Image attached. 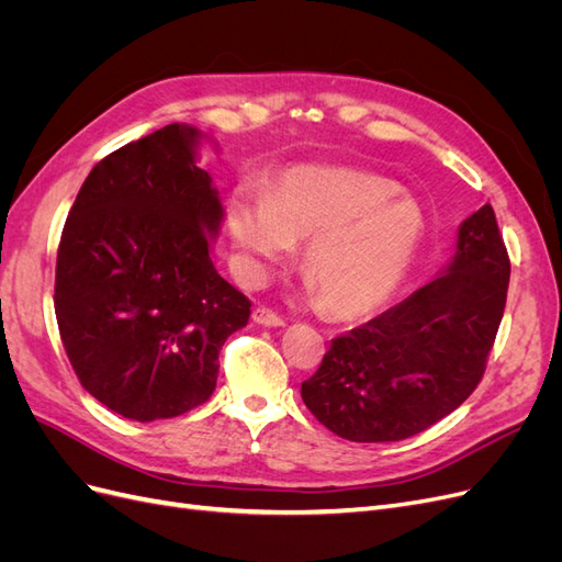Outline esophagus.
<instances>
[{
	"instance_id": "obj_1",
	"label": "esophagus",
	"mask_w": 562,
	"mask_h": 562,
	"mask_svg": "<svg viewBox=\"0 0 562 562\" xmlns=\"http://www.w3.org/2000/svg\"><path fill=\"white\" fill-rule=\"evenodd\" d=\"M252 321L260 323V326H267V328H283L285 326V318L279 316L277 312L267 310V307H255L252 310Z\"/></svg>"
}]
</instances>
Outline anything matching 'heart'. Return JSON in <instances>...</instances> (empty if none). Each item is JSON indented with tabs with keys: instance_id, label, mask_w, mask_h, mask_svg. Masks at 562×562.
<instances>
[{
	"instance_id": "obj_1",
	"label": "heart",
	"mask_w": 562,
	"mask_h": 562,
	"mask_svg": "<svg viewBox=\"0 0 562 562\" xmlns=\"http://www.w3.org/2000/svg\"><path fill=\"white\" fill-rule=\"evenodd\" d=\"M229 232L252 281L307 239L302 267L339 318L375 312L403 281L424 236V217L396 182L339 166H297L269 194L239 187Z\"/></svg>"
}]
</instances>
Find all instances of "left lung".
<instances>
[{"mask_svg": "<svg viewBox=\"0 0 562 562\" xmlns=\"http://www.w3.org/2000/svg\"><path fill=\"white\" fill-rule=\"evenodd\" d=\"M512 262L490 203L457 232L450 265L396 307L335 337L302 401L353 443L411 438L479 386L506 307Z\"/></svg>", "mask_w": 562, "mask_h": 562, "instance_id": "1", "label": "left lung"}]
</instances>
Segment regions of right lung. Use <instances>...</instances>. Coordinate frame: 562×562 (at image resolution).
<instances>
[{"label": "right lung", "mask_w": 562, "mask_h": 562, "mask_svg": "<svg viewBox=\"0 0 562 562\" xmlns=\"http://www.w3.org/2000/svg\"><path fill=\"white\" fill-rule=\"evenodd\" d=\"M201 131L168 124L93 166L65 220L56 318L81 386L116 415L206 403L250 300L211 260L225 211L196 166Z\"/></svg>", "instance_id": "1"}]
</instances>
